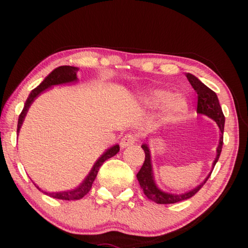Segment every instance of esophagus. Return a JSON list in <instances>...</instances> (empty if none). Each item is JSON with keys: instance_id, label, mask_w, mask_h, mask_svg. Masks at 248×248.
<instances>
[{"instance_id": "34e87169", "label": "esophagus", "mask_w": 248, "mask_h": 248, "mask_svg": "<svg viewBox=\"0 0 248 248\" xmlns=\"http://www.w3.org/2000/svg\"><path fill=\"white\" fill-rule=\"evenodd\" d=\"M137 141H138L137 135H134V134H126V135H124L123 138H122V140H121V147H122V148L130 147V145L134 144Z\"/></svg>"}]
</instances>
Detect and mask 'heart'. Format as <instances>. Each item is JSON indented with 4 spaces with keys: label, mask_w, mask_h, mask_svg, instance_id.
Masks as SVG:
<instances>
[{
    "label": "heart",
    "mask_w": 248,
    "mask_h": 248,
    "mask_svg": "<svg viewBox=\"0 0 248 248\" xmlns=\"http://www.w3.org/2000/svg\"><path fill=\"white\" fill-rule=\"evenodd\" d=\"M142 101L149 108H160L166 106L165 116L168 120H175L184 113L187 108L185 100L181 97H172L168 90H149L143 94Z\"/></svg>",
    "instance_id": "obj_1"
}]
</instances>
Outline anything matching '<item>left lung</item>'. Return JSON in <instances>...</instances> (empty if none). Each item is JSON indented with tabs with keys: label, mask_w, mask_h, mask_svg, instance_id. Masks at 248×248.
<instances>
[{
	"label": "left lung",
	"mask_w": 248,
	"mask_h": 248,
	"mask_svg": "<svg viewBox=\"0 0 248 248\" xmlns=\"http://www.w3.org/2000/svg\"><path fill=\"white\" fill-rule=\"evenodd\" d=\"M186 78L191 83L193 89L196 91L198 93V113L199 114H204L210 118H212L213 121L218 124L220 128V141L218 149H217V157L216 160L213 162V167H215L217 161L220 157V154H221L222 150V144H223V127H225V115L222 113L221 106H220L218 97L215 91H212L210 88L205 86L204 83H202L198 78L192 76V74L186 73ZM142 149H143L145 158L143 166H142L140 171L137 174L138 181L140 183L141 188L143 189L144 195L147 196L148 199H150L151 201H154L158 204H171V203H177L181 201H184V200H187L192 196H194L196 193H198L203 185L205 184V182L208 181L210 177V174L208 177L205 178V181L196 186L194 189L189 191L187 193H184V194H168V193H165L159 189L155 184L154 176H152V166H151V157H150V151H149V148L147 144H142Z\"/></svg>",
	"instance_id": "left-lung-1"
}]
</instances>
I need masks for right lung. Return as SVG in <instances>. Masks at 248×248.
Listing matches in <instances>:
<instances>
[{
    "label": "right lung",
    "instance_id": "add662e5",
    "mask_svg": "<svg viewBox=\"0 0 248 248\" xmlns=\"http://www.w3.org/2000/svg\"><path fill=\"white\" fill-rule=\"evenodd\" d=\"M77 70H78L77 67L69 66V65H63V66L57 67V69L54 70L53 72H50V74H48V76L45 78V80H44L38 87L35 88V89L30 93L28 99L26 100L25 107H23L21 114L19 115L16 133H19V130H20V127H21L23 120H25L27 111H28L30 105L32 104V101L35 100V98L38 96L39 93H42L44 90L47 89V88H49L52 86H56V84H62V83H67V82H72V81H76L77 80ZM118 151H120V145H114L113 148L108 149V150L105 152V154L101 155L99 159H98L96 164L93 165V169H91L89 175L87 176V178L84 179L82 184H81L79 187L73 189V191L60 192V193H47V192H44V193L47 195L52 196V198H54V199L63 200V201L64 200H65V201H71V200H72L73 201V200L82 199L83 196L87 195L91 189V186H93V183L94 182V179H96V177H97L98 170H99L100 166L103 165L104 162L107 160V159L114 157V155H116ZM37 188H39V187H37ZM39 191H40V188H39Z\"/></svg>",
    "mask_w": 248,
    "mask_h": 248
}]
</instances>
